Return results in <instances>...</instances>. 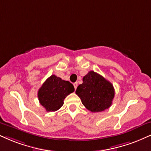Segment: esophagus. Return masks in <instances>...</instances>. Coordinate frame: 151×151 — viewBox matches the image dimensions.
I'll use <instances>...</instances> for the list:
<instances>
[{
  "instance_id": "34e87169",
  "label": "esophagus",
  "mask_w": 151,
  "mask_h": 151,
  "mask_svg": "<svg viewBox=\"0 0 151 151\" xmlns=\"http://www.w3.org/2000/svg\"><path fill=\"white\" fill-rule=\"evenodd\" d=\"M73 86H74V88H75V90H76V88H77L78 87V83H73Z\"/></svg>"
}]
</instances>
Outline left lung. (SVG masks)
<instances>
[{
  "label": "left lung",
  "instance_id": "obj_1",
  "mask_svg": "<svg viewBox=\"0 0 151 151\" xmlns=\"http://www.w3.org/2000/svg\"><path fill=\"white\" fill-rule=\"evenodd\" d=\"M82 104L93 113L101 112L109 109L115 96L113 85L103 76L91 70L83 78L76 91Z\"/></svg>",
  "mask_w": 151,
  "mask_h": 151
}]
</instances>
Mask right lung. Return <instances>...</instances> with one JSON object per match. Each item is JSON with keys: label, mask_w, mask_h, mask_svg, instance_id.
I'll use <instances>...</instances> for the list:
<instances>
[{"label": "right lung", "mask_w": 151, "mask_h": 151, "mask_svg": "<svg viewBox=\"0 0 151 151\" xmlns=\"http://www.w3.org/2000/svg\"><path fill=\"white\" fill-rule=\"evenodd\" d=\"M74 90L70 82L52 75L38 90L39 102L47 111H56L62 106L64 99Z\"/></svg>", "instance_id": "right-lung-1"}]
</instances>
